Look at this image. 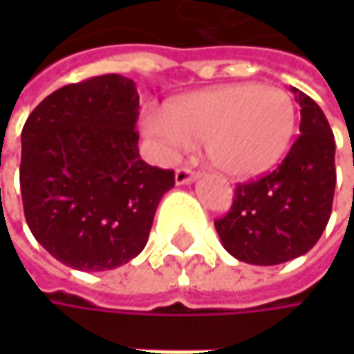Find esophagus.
Here are the masks:
<instances>
[{
  "label": "esophagus",
  "instance_id": "esophagus-1",
  "mask_svg": "<svg viewBox=\"0 0 354 354\" xmlns=\"http://www.w3.org/2000/svg\"><path fill=\"white\" fill-rule=\"evenodd\" d=\"M195 179H197V173L187 169V167H181V169L175 171V183L177 185H189L193 183Z\"/></svg>",
  "mask_w": 354,
  "mask_h": 354
}]
</instances>
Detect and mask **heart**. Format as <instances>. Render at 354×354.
Here are the masks:
<instances>
[{"label": "heart", "instance_id": "b5f03b06", "mask_svg": "<svg viewBox=\"0 0 354 354\" xmlns=\"http://www.w3.org/2000/svg\"><path fill=\"white\" fill-rule=\"evenodd\" d=\"M295 128L292 96L258 82L198 90L167 104L165 114L149 110L142 116L143 133L161 159L205 142L209 163L234 179H252L276 167Z\"/></svg>", "mask_w": 354, "mask_h": 354}]
</instances>
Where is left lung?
Returning <instances> with one entry per match:
<instances>
[{"label": "left lung", "mask_w": 354, "mask_h": 354, "mask_svg": "<svg viewBox=\"0 0 354 354\" xmlns=\"http://www.w3.org/2000/svg\"><path fill=\"white\" fill-rule=\"evenodd\" d=\"M301 106L299 138L278 169L238 185L232 207L214 228L225 250L240 262L276 266L309 252L331 216L335 138L317 104L292 88Z\"/></svg>", "instance_id": "left-lung-1"}]
</instances>
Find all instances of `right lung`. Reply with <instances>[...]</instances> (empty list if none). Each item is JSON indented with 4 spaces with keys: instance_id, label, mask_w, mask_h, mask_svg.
<instances>
[{
    "instance_id": "right-lung-1",
    "label": "right lung",
    "mask_w": 354,
    "mask_h": 354,
    "mask_svg": "<svg viewBox=\"0 0 354 354\" xmlns=\"http://www.w3.org/2000/svg\"><path fill=\"white\" fill-rule=\"evenodd\" d=\"M138 110L136 82L104 75L55 90L23 126L25 221L68 268L104 272L133 260L175 185L173 171L140 157Z\"/></svg>"
}]
</instances>
